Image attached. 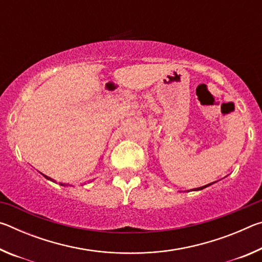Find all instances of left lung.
I'll use <instances>...</instances> for the list:
<instances>
[{
  "mask_svg": "<svg viewBox=\"0 0 262 262\" xmlns=\"http://www.w3.org/2000/svg\"><path fill=\"white\" fill-rule=\"evenodd\" d=\"M211 184H214V183H211ZM211 184H208V185H206V186H202V187H199V188H194V189H192V190H200V189H203V188L208 187V186H210Z\"/></svg>",
  "mask_w": 262,
  "mask_h": 262,
  "instance_id": "1",
  "label": "left lung"
}]
</instances>
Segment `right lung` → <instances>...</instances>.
Masks as SVG:
<instances>
[{"label":"right lung","mask_w":262,"mask_h":262,"mask_svg":"<svg viewBox=\"0 0 262 262\" xmlns=\"http://www.w3.org/2000/svg\"><path fill=\"white\" fill-rule=\"evenodd\" d=\"M43 176H45V174H43ZM45 178H46V179H48V180H52L51 178H48L47 176H45ZM60 185H62V186H67V185H64V184H60Z\"/></svg>","instance_id":"obj_1"}]
</instances>
